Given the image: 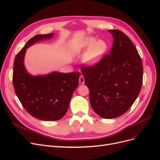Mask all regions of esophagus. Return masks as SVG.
<instances>
[{"label": "esophagus", "mask_w": 160, "mask_h": 160, "mask_svg": "<svg viewBox=\"0 0 160 160\" xmlns=\"http://www.w3.org/2000/svg\"><path fill=\"white\" fill-rule=\"evenodd\" d=\"M84 76H83L82 75H81L80 76V78H79V83L80 84H84Z\"/></svg>", "instance_id": "esophagus-1"}]
</instances>
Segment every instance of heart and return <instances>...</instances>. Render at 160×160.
<instances>
[{
  "label": "heart",
  "mask_w": 160,
  "mask_h": 160,
  "mask_svg": "<svg viewBox=\"0 0 160 160\" xmlns=\"http://www.w3.org/2000/svg\"><path fill=\"white\" fill-rule=\"evenodd\" d=\"M108 48L105 41L97 40L94 37H88L80 41L74 47V52L76 54L86 55L84 62L89 65H93L98 63Z\"/></svg>",
  "instance_id": "heart-1"
}]
</instances>
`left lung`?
Masks as SVG:
<instances>
[{
    "label": "left lung",
    "mask_w": 160,
    "mask_h": 160,
    "mask_svg": "<svg viewBox=\"0 0 160 160\" xmlns=\"http://www.w3.org/2000/svg\"><path fill=\"white\" fill-rule=\"evenodd\" d=\"M108 31L114 38L110 54L94 65L82 67L81 71L92 108L101 118L112 119L126 113L137 98L143 67L137 48L126 34L117 29Z\"/></svg>",
    "instance_id": "8db88e82"
}]
</instances>
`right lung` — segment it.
<instances>
[{"label":"right lung","instance_id":"right-lung-1","mask_svg":"<svg viewBox=\"0 0 160 160\" xmlns=\"http://www.w3.org/2000/svg\"><path fill=\"white\" fill-rule=\"evenodd\" d=\"M53 36L50 33L31 38L16 55L13 63L12 81L16 94L27 112L41 120H59L65 115L80 76L79 72H53L33 76L27 72L23 64L27 48Z\"/></svg>","mask_w":160,"mask_h":160}]
</instances>
